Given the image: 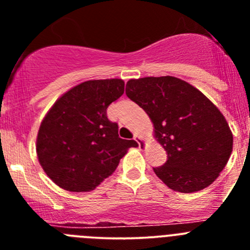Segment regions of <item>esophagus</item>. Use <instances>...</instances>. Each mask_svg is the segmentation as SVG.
Returning a JSON list of instances; mask_svg holds the SVG:
<instances>
[{"label":"esophagus","mask_w":250,"mask_h":250,"mask_svg":"<svg viewBox=\"0 0 250 250\" xmlns=\"http://www.w3.org/2000/svg\"><path fill=\"white\" fill-rule=\"evenodd\" d=\"M134 140H136V143H138V144H139V147H140V149H144V147H145V143H144V140H143V139L140 138V136L134 135Z\"/></svg>","instance_id":"34e87169"}]
</instances>
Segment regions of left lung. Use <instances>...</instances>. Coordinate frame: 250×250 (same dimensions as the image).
Segmentation results:
<instances>
[{
  "label": "left lung",
  "mask_w": 250,
  "mask_h": 250,
  "mask_svg": "<svg viewBox=\"0 0 250 250\" xmlns=\"http://www.w3.org/2000/svg\"><path fill=\"white\" fill-rule=\"evenodd\" d=\"M126 95L149 115L167 160L154 171L170 189L199 191L218 178L229 160L233 135L209 99L178 77L129 80Z\"/></svg>",
  "instance_id": "obj_1"
}]
</instances>
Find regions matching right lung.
I'll return each mask as SVG.
<instances>
[{
    "label": "right lung",
    "instance_id": "obj_1",
    "mask_svg": "<svg viewBox=\"0 0 250 250\" xmlns=\"http://www.w3.org/2000/svg\"><path fill=\"white\" fill-rule=\"evenodd\" d=\"M120 79L91 80L63 94L41 123L39 161L48 178L68 191L94 190L111 175L136 141L119 138L106 110L124 94Z\"/></svg>",
    "mask_w": 250,
    "mask_h": 250
}]
</instances>
